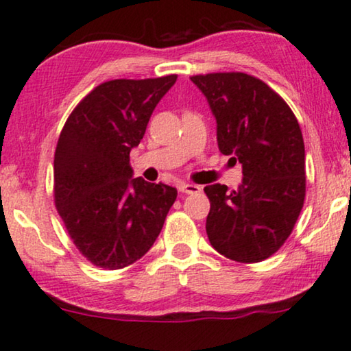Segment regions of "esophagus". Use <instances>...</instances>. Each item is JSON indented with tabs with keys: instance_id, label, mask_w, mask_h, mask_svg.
<instances>
[{
	"instance_id": "esophagus-1",
	"label": "esophagus",
	"mask_w": 351,
	"mask_h": 351,
	"mask_svg": "<svg viewBox=\"0 0 351 351\" xmlns=\"http://www.w3.org/2000/svg\"><path fill=\"white\" fill-rule=\"evenodd\" d=\"M178 189L184 194H197V193H200V186L193 184V183H181Z\"/></svg>"
}]
</instances>
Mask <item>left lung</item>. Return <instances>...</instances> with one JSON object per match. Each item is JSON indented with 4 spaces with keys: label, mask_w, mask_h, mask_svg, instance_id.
I'll list each match as a JSON object with an SVG mask.
<instances>
[{
    "label": "left lung",
    "mask_w": 351,
    "mask_h": 351,
    "mask_svg": "<svg viewBox=\"0 0 351 351\" xmlns=\"http://www.w3.org/2000/svg\"><path fill=\"white\" fill-rule=\"evenodd\" d=\"M217 119L219 152L242 163L237 191L205 186L207 236L218 254L239 263L263 261L295 226L306 193L305 144L287 102L242 72L193 75Z\"/></svg>",
    "instance_id": "8db88e82"
}]
</instances>
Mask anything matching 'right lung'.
<instances>
[{"instance_id": "right-lung-1", "label": "right lung", "mask_w": 351, "mask_h": 351, "mask_svg": "<svg viewBox=\"0 0 351 351\" xmlns=\"http://www.w3.org/2000/svg\"><path fill=\"white\" fill-rule=\"evenodd\" d=\"M178 75L101 83L72 110L54 154V204L93 265L120 269L147 254L176 189L132 178L130 151Z\"/></svg>"}]
</instances>
